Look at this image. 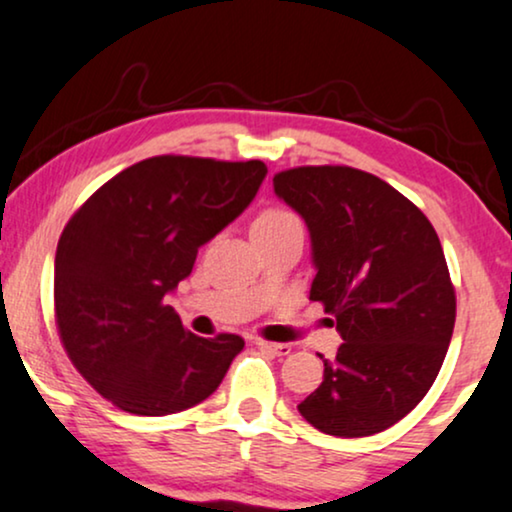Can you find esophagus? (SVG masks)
Returning a JSON list of instances; mask_svg holds the SVG:
<instances>
[{
    "label": "esophagus",
    "mask_w": 512,
    "mask_h": 512,
    "mask_svg": "<svg viewBox=\"0 0 512 512\" xmlns=\"http://www.w3.org/2000/svg\"><path fill=\"white\" fill-rule=\"evenodd\" d=\"M255 345L260 347L262 352H269V354H274V357H283V354H288V352H290V347H288V345H283V342H267V340H257Z\"/></svg>",
    "instance_id": "34e87169"
}]
</instances>
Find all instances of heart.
Masks as SVG:
<instances>
[{"mask_svg": "<svg viewBox=\"0 0 512 512\" xmlns=\"http://www.w3.org/2000/svg\"><path fill=\"white\" fill-rule=\"evenodd\" d=\"M288 222H295V217L290 215V212L267 210V212H262V215L255 219L252 229H267V226H281V224H288Z\"/></svg>", "mask_w": 512, "mask_h": 512, "instance_id": "heart-1", "label": "heart"}]
</instances>
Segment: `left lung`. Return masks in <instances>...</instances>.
<instances>
[{
  "label": "left lung",
  "mask_w": 512,
  "mask_h": 512,
  "mask_svg": "<svg viewBox=\"0 0 512 512\" xmlns=\"http://www.w3.org/2000/svg\"><path fill=\"white\" fill-rule=\"evenodd\" d=\"M274 193L304 219L323 302L342 345L323 383L297 404L335 437L383 432L435 383L456 321L444 250L409 198L354 167H295Z\"/></svg>",
  "instance_id": "obj_1"
}]
</instances>
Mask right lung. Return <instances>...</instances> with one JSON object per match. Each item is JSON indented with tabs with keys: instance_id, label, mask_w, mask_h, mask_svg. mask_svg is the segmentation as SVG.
Instances as JSON below:
<instances>
[{
	"instance_id": "obj_1",
	"label": "right lung",
	"mask_w": 512,
	"mask_h": 512,
	"mask_svg": "<svg viewBox=\"0 0 512 512\" xmlns=\"http://www.w3.org/2000/svg\"><path fill=\"white\" fill-rule=\"evenodd\" d=\"M264 177L262 160L158 155L115 174L66 224L54 264L58 333L82 378L118 409H191L241 354L238 335L186 333L167 295Z\"/></svg>"
}]
</instances>
